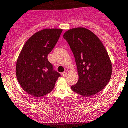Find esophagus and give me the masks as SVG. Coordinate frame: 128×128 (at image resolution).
<instances>
[{"label":"esophagus","instance_id":"34e87169","mask_svg":"<svg viewBox=\"0 0 128 128\" xmlns=\"http://www.w3.org/2000/svg\"><path fill=\"white\" fill-rule=\"evenodd\" d=\"M68 75V73L66 72H64L62 73V76H63V77H66V76H67Z\"/></svg>","mask_w":128,"mask_h":128}]
</instances>
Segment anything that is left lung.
Masks as SVG:
<instances>
[{
	"mask_svg": "<svg viewBox=\"0 0 128 128\" xmlns=\"http://www.w3.org/2000/svg\"><path fill=\"white\" fill-rule=\"evenodd\" d=\"M75 56L78 80L71 87L74 92L86 97L104 89L112 75V63L102 41L84 28L68 30L63 34Z\"/></svg>",
	"mask_w": 128,
	"mask_h": 128,
	"instance_id": "left-lung-1",
	"label": "left lung"
}]
</instances>
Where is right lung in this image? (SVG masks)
Wrapping results in <instances>:
<instances>
[{
  "label": "right lung",
  "mask_w": 128,
  "mask_h": 128,
  "mask_svg": "<svg viewBox=\"0 0 128 128\" xmlns=\"http://www.w3.org/2000/svg\"><path fill=\"white\" fill-rule=\"evenodd\" d=\"M62 29H44L24 44L16 63L17 79L23 90L35 97L50 93L60 74L53 70L48 55L58 42Z\"/></svg>",
  "instance_id": "right-lung-1"
}]
</instances>
